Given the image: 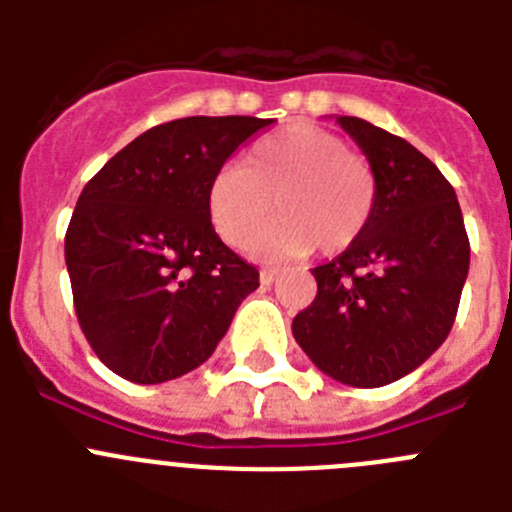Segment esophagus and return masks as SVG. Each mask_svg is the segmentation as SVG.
Masks as SVG:
<instances>
[{
    "instance_id": "esophagus-1",
    "label": "esophagus",
    "mask_w": 512,
    "mask_h": 512,
    "mask_svg": "<svg viewBox=\"0 0 512 512\" xmlns=\"http://www.w3.org/2000/svg\"><path fill=\"white\" fill-rule=\"evenodd\" d=\"M279 277V271L277 269H261L259 274V282L264 284V287H269V284H274V279Z\"/></svg>"
}]
</instances>
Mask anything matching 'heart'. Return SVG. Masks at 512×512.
<instances>
[{
	"instance_id": "heart-1",
	"label": "heart",
	"mask_w": 512,
	"mask_h": 512,
	"mask_svg": "<svg viewBox=\"0 0 512 512\" xmlns=\"http://www.w3.org/2000/svg\"><path fill=\"white\" fill-rule=\"evenodd\" d=\"M377 182L369 161L346 140L312 122L264 135L246 153V166L225 164L207 187L215 233L241 248L274 212L277 220L251 243L259 259H300L318 246L336 256L369 225Z\"/></svg>"
}]
</instances>
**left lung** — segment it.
Here are the masks:
<instances>
[{
    "label": "left lung",
    "mask_w": 512,
    "mask_h": 512,
    "mask_svg": "<svg viewBox=\"0 0 512 512\" xmlns=\"http://www.w3.org/2000/svg\"><path fill=\"white\" fill-rule=\"evenodd\" d=\"M336 122L372 166L377 197L359 241L312 269L318 297L292 333L330 379L382 387L415 372L449 336L469 238L454 187L431 158L361 117Z\"/></svg>",
    "instance_id": "left-lung-1"
}]
</instances>
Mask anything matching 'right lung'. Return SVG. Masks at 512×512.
<instances>
[{
	"label": "right lung",
	"instance_id": "obj_1",
	"mask_svg": "<svg viewBox=\"0 0 512 512\" xmlns=\"http://www.w3.org/2000/svg\"><path fill=\"white\" fill-rule=\"evenodd\" d=\"M274 120L182 117L146 130L81 192L66 230L76 318L107 369L161 384L205 364L259 271L230 251L207 187Z\"/></svg>",
	"mask_w": 512,
	"mask_h": 512
}]
</instances>
